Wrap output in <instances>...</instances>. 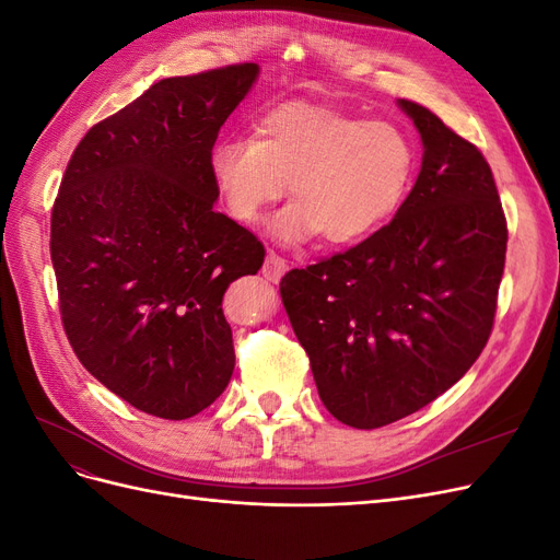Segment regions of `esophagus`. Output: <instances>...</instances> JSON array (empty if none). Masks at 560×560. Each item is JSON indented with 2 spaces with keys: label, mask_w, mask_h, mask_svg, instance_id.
Here are the masks:
<instances>
[{
  "label": "esophagus",
  "mask_w": 560,
  "mask_h": 560,
  "mask_svg": "<svg viewBox=\"0 0 560 560\" xmlns=\"http://www.w3.org/2000/svg\"><path fill=\"white\" fill-rule=\"evenodd\" d=\"M284 270H287V261L282 257H278L276 252H268L266 254V261H264V268H261L264 278L278 282L284 276Z\"/></svg>",
  "instance_id": "esophagus-1"
}]
</instances>
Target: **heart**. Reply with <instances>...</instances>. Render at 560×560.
<instances>
[{"instance_id":"b5f03b06","label":"heart","mask_w":560,"mask_h":560,"mask_svg":"<svg viewBox=\"0 0 560 560\" xmlns=\"http://www.w3.org/2000/svg\"><path fill=\"white\" fill-rule=\"evenodd\" d=\"M413 140L395 124L331 107L287 103L266 112L252 140H222L210 175L226 212L257 224L290 186L292 206L276 238L348 247L378 233L404 206L416 177Z\"/></svg>"}]
</instances>
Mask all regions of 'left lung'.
<instances>
[{
	"mask_svg": "<svg viewBox=\"0 0 560 560\" xmlns=\"http://www.w3.org/2000/svg\"><path fill=\"white\" fill-rule=\"evenodd\" d=\"M399 107L425 151L393 222L280 282L322 404L358 430L420 411L467 374L493 331L506 254L481 151L428 107Z\"/></svg>",
	"mask_w": 560,
	"mask_h": 560,
	"instance_id": "left-lung-1",
	"label": "left lung"
}]
</instances>
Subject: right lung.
I'll use <instances>...</instances> for the list:
<instances>
[{"label":"right lung","instance_id":"1","mask_svg":"<svg viewBox=\"0 0 560 560\" xmlns=\"http://www.w3.org/2000/svg\"><path fill=\"white\" fill-rule=\"evenodd\" d=\"M257 74L241 62L161 79L83 135L50 210L67 341L91 376L149 416L191 418L233 374L222 299L266 249L214 210L210 156Z\"/></svg>","mask_w":560,"mask_h":560}]
</instances>
